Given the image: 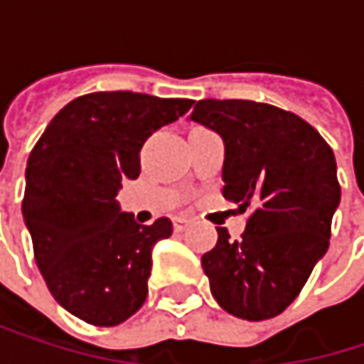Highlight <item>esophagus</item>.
Segmentation results:
<instances>
[{
  "label": "esophagus",
  "instance_id": "esophagus-1",
  "mask_svg": "<svg viewBox=\"0 0 364 364\" xmlns=\"http://www.w3.org/2000/svg\"><path fill=\"white\" fill-rule=\"evenodd\" d=\"M189 223H191V221H189L187 217H175V219H173V225H175V230H177V232L187 230V228H189Z\"/></svg>",
  "mask_w": 364,
  "mask_h": 364
}]
</instances>
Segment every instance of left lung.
Listing matches in <instances>:
<instances>
[{
    "label": "left lung",
    "mask_w": 364,
    "mask_h": 364,
    "mask_svg": "<svg viewBox=\"0 0 364 364\" xmlns=\"http://www.w3.org/2000/svg\"><path fill=\"white\" fill-rule=\"evenodd\" d=\"M189 117L223 136V196L251 208L240 240L217 228L202 255L210 293L238 318H274L327 253L341 198L333 149L306 119L267 103L204 99Z\"/></svg>",
    "instance_id": "obj_1"
}]
</instances>
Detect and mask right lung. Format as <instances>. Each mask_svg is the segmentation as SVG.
Listing matches in <instances>:
<instances>
[{"mask_svg": "<svg viewBox=\"0 0 364 364\" xmlns=\"http://www.w3.org/2000/svg\"><path fill=\"white\" fill-rule=\"evenodd\" d=\"M189 99L90 92L46 126L27 162L23 217L52 297L80 321L115 327L147 299L151 251L173 234L168 217L139 225L115 193L141 173V147L179 119Z\"/></svg>", "mask_w": 364, "mask_h": 364, "instance_id": "right-lung-1", "label": "right lung"}]
</instances>
